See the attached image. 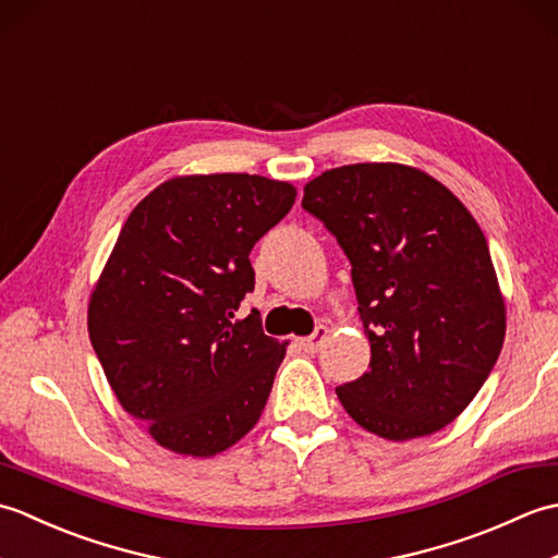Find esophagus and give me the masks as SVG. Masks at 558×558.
I'll return each mask as SVG.
<instances>
[{
	"instance_id": "esophagus-1",
	"label": "esophagus",
	"mask_w": 558,
	"mask_h": 558,
	"mask_svg": "<svg viewBox=\"0 0 558 558\" xmlns=\"http://www.w3.org/2000/svg\"><path fill=\"white\" fill-rule=\"evenodd\" d=\"M326 338H328V328H326V326H316V330H314L312 336L300 338V348H302L304 352H318V350L324 348Z\"/></svg>"
}]
</instances>
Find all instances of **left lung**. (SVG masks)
<instances>
[{
  "mask_svg": "<svg viewBox=\"0 0 558 558\" xmlns=\"http://www.w3.org/2000/svg\"><path fill=\"white\" fill-rule=\"evenodd\" d=\"M302 208L350 258L372 345L369 372L336 388L342 408L388 441L444 429L487 381L506 336L477 220L441 182L398 162L318 174Z\"/></svg>",
  "mask_w": 558,
  "mask_h": 558,
  "instance_id": "8db88e82",
  "label": "left lung"
}]
</instances>
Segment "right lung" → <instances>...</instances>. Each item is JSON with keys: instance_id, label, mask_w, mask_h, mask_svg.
<instances>
[{"instance_id": "add662e5", "label": "right lung", "mask_w": 558, "mask_h": 558, "mask_svg": "<svg viewBox=\"0 0 558 558\" xmlns=\"http://www.w3.org/2000/svg\"><path fill=\"white\" fill-rule=\"evenodd\" d=\"M294 186L258 174L174 177L126 218L88 304V333L122 408L180 456L210 458L258 422L288 342L236 318L248 254Z\"/></svg>"}]
</instances>
